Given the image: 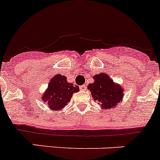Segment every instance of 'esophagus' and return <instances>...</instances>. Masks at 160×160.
Listing matches in <instances>:
<instances>
[{"label": "esophagus", "instance_id": "1", "mask_svg": "<svg viewBox=\"0 0 160 160\" xmlns=\"http://www.w3.org/2000/svg\"><path fill=\"white\" fill-rule=\"evenodd\" d=\"M86 85H83V86H80V89H82V90H83V91H85V90H86Z\"/></svg>", "mask_w": 160, "mask_h": 160}]
</instances>
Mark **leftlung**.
<instances>
[{
	"label": "left lung",
	"instance_id": "8db88e82",
	"mask_svg": "<svg viewBox=\"0 0 160 160\" xmlns=\"http://www.w3.org/2000/svg\"><path fill=\"white\" fill-rule=\"evenodd\" d=\"M94 82L89 83L88 89L91 92L94 100L99 102L104 109L114 108L122 100L123 89L120 85L115 83L112 78L104 73L93 76Z\"/></svg>",
	"mask_w": 160,
	"mask_h": 160
}]
</instances>
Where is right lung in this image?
Segmentation results:
<instances>
[{
    "label": "right lung",
    "instance_id": "right-lung-1",
    "mask_svg": "<svg viewBox=\"0 0 160 160\" xmlns=\"http://www.w3.org/2000/svg\"><path fill=\"white\" fill-rule=\"evenodd\" d=\"M78 91V86L68 82L66 76L58 74L51 78L42 100L46 102L51 110L60 111L68 105L73 93Z\"/></svg>",
    "mask_w": 160,
    "mask_h": 160
}]
</instances>
